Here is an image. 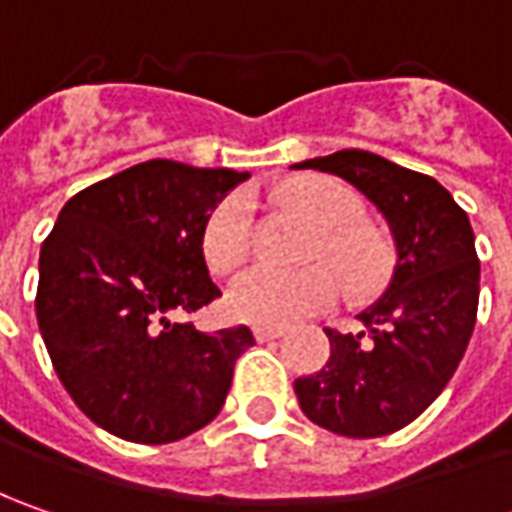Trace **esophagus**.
<instances>
[{"instance_id":"esophagus-1","label":"esophagus","mask_w":512,"mask_h":512,"mask_svg":"<svg viewBox=\"0 0 512 512\" xmlns=\"http://www.w3.org/2000/svg\"><path fill=\"white\" fill-rule=\"evenodd\" d=\"M253 336H256V342H273V339H282L285 330L282 327H253Z\"/></svg>"}]
</instances>
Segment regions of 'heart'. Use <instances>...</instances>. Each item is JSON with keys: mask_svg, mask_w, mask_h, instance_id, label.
Instances as JSON below:
<instances>
[{"mask_svg": "<svg viewBox=\"0 0 512 512\" xmlns=\"http://www.w3.org/2000/svg\"><path fill=\"white\" fill-rule=\"evenodd\" d=\"M293 205L322 227L325 250L350 273L364 276L373 265V247L359 219L362 202L342 182L313 179L293 190ZM253 202L247 193H230L213 207L205 227V256L213 270H233L250 250ZM339 296V276L327 265L273 267L253 265L227 287V307L236 319L262 327H285L319 313Z\"/></svg>", "mask_w": 512, "mask_h": 512, "instance_id": "heart-1", "label": "heart"}]
</instances>
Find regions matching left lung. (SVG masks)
I'll use <instances>...</instances> for the list:
<instances>
[{"instance_id": "1", "label": "left lung", "mask_w": 512, "mask_h": 512, "mask_svg": "<svg viewBox=\"0 0 512 512\" xmlns=\"http://www.w3.org/2000/svg\"><path fill=\"white\" fill-rule=\"evenodd\" d=\"M353 185L382 213L396 262L384 293L356 316L362 333L327 327L330 359L296 379L305 416L330 433L376 439L422 416L453 379L476 325L479 256L473 227L433 176L367 150L305 159Z\"/></svg>"}]
</instances>
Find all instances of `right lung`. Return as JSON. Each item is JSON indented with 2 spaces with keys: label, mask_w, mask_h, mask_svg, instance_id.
Returning a JSON list of instances; mask_svg holds the SVG:
<instances>
[{
  "label": "right lung",
  "mask_w": 512,
  "mask_h": 512,
  "mask_svg": "<svg viewBox=\"0 0 512 512\" xmlns=\"http://www.w3.org/2000/svg\"><path fill=\"white\" fill-rule=\"evenodd\" d=\"M250 173L150 159L85 187L39 253L36 319L70 399L125 442L168 444L216 419L245 325L199 333L222 290L205 262L213 207Z\"/></svg>",
  "instance_id": "right-lung-1"
}]
</instances>
